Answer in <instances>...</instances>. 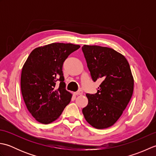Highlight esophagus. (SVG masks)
<instances>
[{"instance_id":"1","label":"esophagus","mask_w":156,"mask_h":156,"mask_svg":"<svg viewBox=\"0 0 156 156\" xmlns=\"http://www.w3.org/2000/svg\"><path fill=\"white\" fill-rule=\"evenodd\" d=\"M76 95H82V94H83V91H82V90H80L78 92H76L74 93Z\"/></svg>"}]
</instances>
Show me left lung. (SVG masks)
<instances>
[{"label": "left lung", "instance_id": "obj_1", "mask_svg": "<svg viewBox=\"0 0 156 156\" xmlns=\"http://www.w3.org/2000/svg\"><path fill=\"white\" fill-rule=\"evenodd\" d=\"M82 49L92 80H102L97 93L86 94L88 103L82 113L93 127L108 128L121 117L133 94L130 66L124 55L112 48L84 45Z\"/></svg>", "mask_w": 156, "mask_h": 156}]
</instances>
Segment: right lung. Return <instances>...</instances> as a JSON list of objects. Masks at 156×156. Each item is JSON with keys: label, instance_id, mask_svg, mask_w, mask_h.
Segmentation results:
<instances>
[{"label": "right lung", "instance_id": "right-lung-1", "mask_svg": "<svg viewBox=\"0 0 156 156\" xmlns=\"http://www.w3.org/2000/svg\"><path fill=\"white\" fill-rule=\"evenodd\" d=\"M80 45L53 43L34 49L23 65L21 93L28 111L36 121L48 124L56 120L72 98L66 90L62 66ZM59 83L58 85H56Z\"/></svg>", "mask_w": 156, "mask_h": 156}]
</instances>
